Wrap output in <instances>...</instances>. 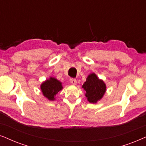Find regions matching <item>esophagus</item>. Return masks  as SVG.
<instances>
[{"mask_svg":"<svg viewBox=\"0 0 146 146\" xmlns=\"http://www.w3.org/2000/svg\"><path fill=\"white\" fill-rule=\"evenodd\" d=\"M70 82H71L73 85H76L77 84V80L74 78L70 79Z\"/></svg>","mask_w":146,"mask_h":146,"instance_id":"1","label":"esophagus"}]
</instances>
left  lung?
<instances>
[{
	"mask_svg": "<svg viewBox=\"0 0 146 146\" xmlns=\"http://www.w3.org/2000/svg\"><path fill=\"white\" fill-rule=\"evenodd\" d=\"M82 88L85 91L87 101L96 104L103 98L106 91V85L102 79H100L95 73H91L86 79Z\"/></svg>",
	"mask_w": 146,
	"mask_h": 146,
	"instance_id": "left-lung-1",
	"label": "left lung"
}]
</instances>
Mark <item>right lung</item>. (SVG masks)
<instances>
[{"label":"right lung","instance_id":"obj_1","mask_svg":"<svg viewBox=\"0 0 146 146\" xmlns=\"http://www.w3.org/2000/svg\"><path fill=\"white\" fill-rule=\"evenodd\" d=\"M62 89L63 86L61 82L51 77L40 85V89L42 94L50 101L55 100V96Z\"/></svg>","mask_w":146,"mask_h":146}]
</instances>
